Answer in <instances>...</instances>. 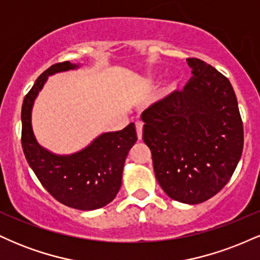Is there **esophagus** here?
Segmentation results:
<instances>
[{
  "label": "esophagus",
  "instance_id": "esophagus-1",
  "mask_svg": "<svg viewBox=\"0 0 260 260\" xmlns=\"http://www.w3.org/2000/svg\"><path fill=\"white\" fill-rule=\"evenodd\" d=\"M136 129H137V137H138V140H142L143 139V123L142 122H137Z\"/></svg>",
  "mask_w": 260,
  "mask_h": 260
}]
</instances>
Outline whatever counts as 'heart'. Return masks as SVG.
<instances>
[{
  "label": "heart",
  "instance_id": "b5f03b06",
  "mask_svg": "<svg viewBox=\"0 0 260 260\" xmlns=\"http://www.w3.org/2000/svg\"><path fill=\"white\" fill-rule=\"evenodd\" d=\"M154 77H150V78H148V80H153ZM178 88V80L176 78H171L169 79L168 82L165 83V85L162 86V88L160 89L159 92H157L156 98H155V101H164L168 99L169 96H171L174 92L177 90Z\"/></svg>",
  "mask_w": 260,
  "mask_h": 260
}]
</instances>
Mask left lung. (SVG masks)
I'll list each match as a JSON object with an SVG mask.
<instances>
[{
    "instance_id": "left-lung-1",
    "label": "left lung",
    "mask_w": 260,
    "mask_h": 260,
    "mask_svg": "<svg viewBox=\"0 0 260 260\" xmlns=\"http://www.w3.org/2000/svg\"><path fill=\"white\" fill-rule=\"evenodd\" d=\"M182 91L142 113L155 177L170 198L199 204L225 187L243 149V124L231 83L210 64L187 58Z\"/></svg>"
}]
</instances>
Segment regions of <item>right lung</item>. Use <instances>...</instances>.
Returning <instances> with one entry per match:
<instances>
[{
	"mask_svg": "<svg viewBox=\"0 0 260 260\" xmlns=\"http://www.w3.org/2000/svg\"><path fill=\"white\" fill-rule=\"evenodd\" d=\"M80 63H56L37 79L22 106V145L38 180L59 203L79 210H95L111 203L122 183L124 161L137 142L134 123L116 132L101 133L90 144L72 154H56L38 142L31 111L50 76L78 70Z\"/></svg>",
	"mask_w": 260,
	"mask_h": 260,
	"instance_id": "add662e5",
	"label": "right lung"
}]
</instances>
